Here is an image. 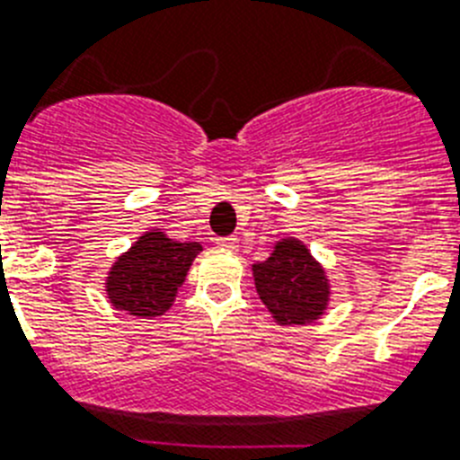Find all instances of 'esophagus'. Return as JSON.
<instances>
[{
  "instance_id": "obj_1",
  "label": "esophagus",
  "mask_w": 460,
  "mask_h": 460,
  "mask_svg": "<svg viewBox=\"0 0 460 460\" xmlns=\"http://www.w3.org/2000/svg\"><path fill=\"white\" fill-rule=\"evenodd\" d=\"M217 245L224 250H229V252H236V250L241 248V245H238V238H234V236L217 238Z\"/></svg>"
}]
</instances>
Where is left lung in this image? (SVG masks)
Returning <instances> with one entry per match:
<instances>
[{
    "label": "left lung",
    "instance_id": "1",
    "mask_svg": "<svg viewBox=\"0 0 460 460\" xmlns=\"http://www.w3.org/2000/svg\"><path fill=\"white\" fill-rule=\"evenodd\" d=\"M252 276L257 295L280 325H306L325 314L330 283L302 241H278L271 257L252 266Z\"/></svg>",
    "mask_w": 460,
    "mask_h": 460
}]
</instances>
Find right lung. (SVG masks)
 Returning a JSON list of instances; mask_svg holds the SVG:
<instances>
[{
    "label": "right lung",
    "mask_w": 460,
    "mask_h": 460,
    "mask_svg": "<svg viewBox=\"0 0 460 460\" xmlns=\"http://www.w3.org/2000/svg\"><path fill=\"white\" fill-rule=\"evenodd\" d=\"M200 250V243H180L164 231H146L107 273V299L137 318L164 315Z\"/></svg>",
    "instance_id": "1"
}]
</instances>
